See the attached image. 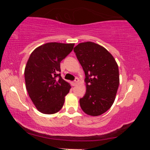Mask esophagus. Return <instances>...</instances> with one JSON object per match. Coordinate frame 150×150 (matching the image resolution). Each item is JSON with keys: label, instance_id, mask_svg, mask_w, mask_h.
Masks as SVG:
<instances>
[{"label": "esophagus", "instance_id": "34e87169", "mask_svg": "<svg viewBox=\"0 0 150 150\" xmlns=\"http://www.w3.org/2000/svg\"><path fill=\"white\" fill-rule=\"evenodd\" d=\"M78 82H79V79L77 78V77H76V78H75V80H74V82H73L74 85H76V84L78 83Z\"/></svg>", "mask_w": 150, "mask_h": 150}]
</instances>
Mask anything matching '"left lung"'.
<instances>
[{
  "label": "left lung",
  "instance_id": "8db88e82",
  "mask_svg": "<svg viewBox=\"0 0 150 150\" xmlns=\"http://www.w3.org/2000/svg\"><path fill=\"white\" fill-rule=\"evenodd\" d=\"M74 52L85 74L87 89L80 107L89 116H100L114 102L119 85L118 64L107 50L94 42L80 43Z\"/></svg>",
  "mask_w": 150,
  "mask_h": 150
}]
</instances>
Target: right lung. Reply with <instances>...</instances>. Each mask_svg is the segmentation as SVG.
Segmentation results:
<instances>
[{"label": "right lung", "instance_id": "1", "mask_svg": "<svg viewBox=\"0 0 150 150\" xmlns=\"http://www.w3.org/2000/svg\"><path fill=\"white\" fill-rule=\"evenodd\" d=\"M74 45L50 42L31 53L25 69L26 89L40 112L53 114L63 107L71 87L59 73L60 63L73 51Z\"/></svg>", "mask_w": 150, "mask_h": 150}]
</instances>
